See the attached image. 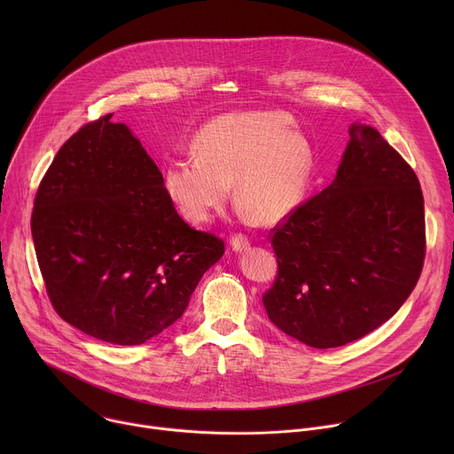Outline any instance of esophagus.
Listing matches in <instances>:
<instances>
[{"mask_svg":"<svg viewBox=\"0 0 454 454\" xmlns=\"http://www.w3.org/2000/svg\"><path fill=\"white\" fill-rule=\"evenodd\" d=\"M230 246L233 247V251H244L249 247V239L242 233H237V235H231L230 239Z\"/></svg>","mask_w":454,"mask_h":454,"instance_id":"34e87169","label":"esophagus"}]
</instances>
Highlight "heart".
<instances>
[{
  "mask_svg": "<svg viewBox=\"0 0 454 454\" xmlns=\"http://www.w3.org/2000/svg\"><path fill=\"white\" fill-rule=\"evenodd\" d=\"M280 111L230 113L210 120L193 140L196 156L168 161L163 186L192 224L208 223L231 196L247 215L280 223L303 201L314 153L305 135Z\"/></svg>",
  "mask_w": 454,
  "mask_h": 454,
  "instance_id": "obj_1",
  "label": "heart"
}]
</instances>
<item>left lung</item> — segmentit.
<instances>
[{
	"label": "left lung",
	"mask_w": 454,
	"mask_h": 454,
	"mask_svg": "<svg viewBox=\"0 0 454 454\" xmlns=\"http://www.w3.org/2000/svg\"><path fill=\"white\" fill-rule=\"evenodd\" d=\"M338 174L271 230L277 278L262 296L287 336L334 348L390 319L426 256L417 174L370 125L352 123Z\"/></svg>",
	"instance_id": "obj_1"
}]
</instances>
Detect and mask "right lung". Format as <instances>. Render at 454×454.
<instances>
[{"mask_svg": "<svg viewBox=\"0 0 454 454\" xmlns=\"http://www.w3.org/2000/svg\"><path fill=\"white\" fill-rule=\"evenodd\" d=\"M111 116L59 149L35 193L32 239L55 312L129 347L183 316L224 242L179 217L156 163Z\"/></svg>", "mask_w": 454, "mask_h": 454, "instance_id": "right-lung-1", "label": "right lung"}]
</instances>
